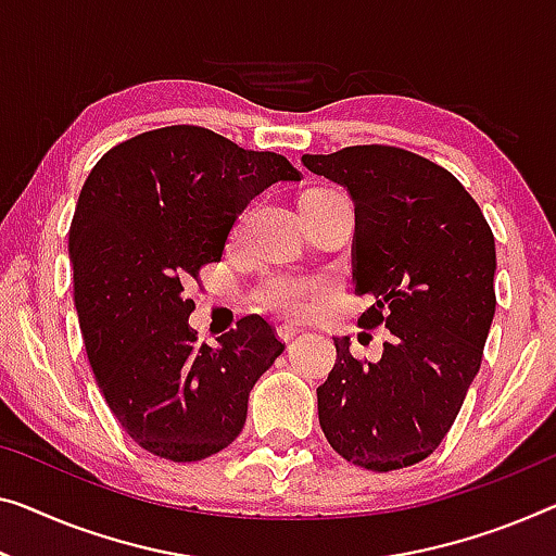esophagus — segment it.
Listing matches in <instances>:
<instances>
[{
    "label": "esophagus",
    "instance_id": "34e87169",
    "mask_svg": "<svg viewBox=\"0 0 556 556\" xmlns=\"http://www.w3.org/2000/svg\"><path fill=\"white\" fill-rule=\"evenodd\" d=\"M296 331H300V329L292 327V325H279L277 327V334H279L281 342H292V339L296 337Z\"/></svg>",
    "mask_w": 556,
    "mask_h": 556
}]
</instances>
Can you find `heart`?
Returning a JSON list of instances; mask_svg holds the SVG:
<instances>
[{"mask_svg":"<svg viewBox=\"0 0 556 556\" xmlns=\"http://www.w3.org/2000/svg\"><path fill=\"white\" fill-rule=\"evenodd\" d=\"M312 192H331V189H312ZM321 289V279L292 277V275H267L254 287L252 300L264 312L279 314V317H304L312 309Z\"/></svg>","mask_w":556,"mask_h":556,"instance_id":"1","label":"heart"}]
</instances>
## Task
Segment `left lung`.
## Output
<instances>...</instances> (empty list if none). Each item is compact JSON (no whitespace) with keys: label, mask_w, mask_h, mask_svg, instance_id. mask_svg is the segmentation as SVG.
Returning a JSON list of instances; mask_svg holds the SVG:
<instances>
[{"label":"left lung","mask_w":556,"mask_h":556,"mask_svg":"<svg viewBox=\"0 0 556 556\" xmlns=\"http://www.w3.org/2000/svg\"><path fill=\"white\" fill-rule=\"evenodd\" d=\"M354 199V294L364 329L387 327L379 362H337L317 389L319 425L346 462L392 471L427 459L450 432L482 367L494 319V235L462 181L387 144L304 154Z\"/></svg>","instance_id":"1"}]
</instances>
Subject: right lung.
<instances>
[{
    "label": "right lung",
    "mask_w": 556,
    "mask_h": 556,
    "mask_svg": "<svg viewBox=\"0 0 556 556\" xmlns=\"http://www.w3.org/2000/svg\"><path fill=\"white\" fill-rule=\"evenodd\" d=\"M275 181L300 172L281 154L174 124L112 147L81 187L70 260L87 357L124 432L156 457L199 462L235 442L254 382L285 352L262 317L239 319L217 350L187 325V289Z\"/></svg>",
    "instance_id": "add662e5"
}]
</instances>
